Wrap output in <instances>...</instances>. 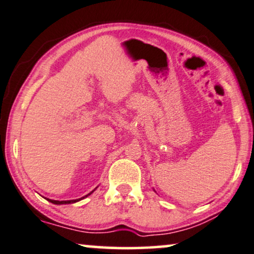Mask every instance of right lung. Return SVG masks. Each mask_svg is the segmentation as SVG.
I'll return each instance as SVG.
<instances>
[{"mask_svg": "<svg viewBox=\"0 0 254 254\" xmlns=\"http://www.w3.org/2000/svg\"><path fill=\"white\" fill-rule=\"evenodd\" d=\"M92 192H89V194H88V195H90V194H92ZM88 195H86V196H88ZM86 196H84V197H86ZM81 198H83V197H81ZM81 198H77V200H70V201H56V200H50V198H46V200L50 201L51 203H54V204H69V203H75V202L80 201Z\"/></svg>", "mask_w": 254, "mask_h": 254, "instance_id": "right-lung-1", "label": "right lung"}]
</instances>
